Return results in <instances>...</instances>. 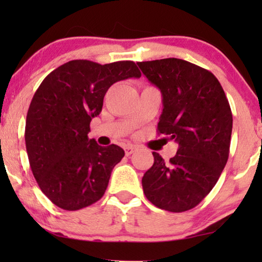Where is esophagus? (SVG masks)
I'll return each mask as SVG.
<instances>
[{"instance_id":"esophagus-1","label":"esophagus","mask_w":262,"mask_h":262,"mask_svg":"<svg viewBox=\"0 0 262 262\" xmlns=\"http://www.w3.org/2000/svg\"><path fill=\"white\" fill-rule=\"evenodd\" d=\"M124 150H125V154H126V156H130L131 154H134L136 151V146L132 144H127L124 146Z\"/></svg>"}]
</instances>
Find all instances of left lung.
<instances>
[{
  "label": "left lung",
  "instance_id": "left-lung-1",
  "mask_svg": "<svg viewBox=\"0 0 262 262\" xmlns=\"http://www.w3.org/2000/svg\"><path fill=\"white\" fill-rule=\"evenodd\" d=\"M162 93L157 132L179 148L169 162L152 152L154 164L142 186L159 209L184 212L214 187L229 157L232 113L220 81L211 71L179 58L138 62Z\"/></svg>",
  "mask_w": 262,
  "mask_h": 262
}]
</instances>
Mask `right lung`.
<instances>
[{"label":"right lung","mask_w":262,"mask_h":262,"mask_svg":"<svg viewBox=\"0 0 262 262\" xmlns=\"http://www.w3.org/2000/svg\"><path fill=\"white\" fill-rule=\"evenodd\" d=\"M130 77H141L132 60L101 66L75 59L50 73L34 93L25 127L28 160L41 192L60 209H83L105 194L125 152L89 139V125L111 85Z\"/></svg>","instance_id":"1"}]
</instances>
